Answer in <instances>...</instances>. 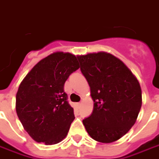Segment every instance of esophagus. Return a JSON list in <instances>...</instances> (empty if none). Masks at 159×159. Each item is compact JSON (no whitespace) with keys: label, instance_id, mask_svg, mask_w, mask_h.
I'll use <instances>...</instances> for the list:
<instances>
[{"label":"esophagus","instance_id":"esophagus-1","mask_svg":"<svg viewBox=\"0 0 159 159\" xmlns=\"http://www.w3.org/2000/svg\"><path fill=\"white\" fill-rule=\"evenodd\" d=\"M76 107H77V108H80V107H81V104H82V103H76Z\"/></svg>","mask_w":159,"mask_h":159}]
</instances>
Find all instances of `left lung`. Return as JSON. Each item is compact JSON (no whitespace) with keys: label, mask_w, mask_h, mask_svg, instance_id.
I'll return each instance as SVG.
<instances>
[{"label":"left lung","mask_w":159,"mask_h":159,"mask_svg":"<svg viewBox=\"0 0 159 159\" xmlns=\"http://www.w3.org/2000/svg\"><path fill=\"white\" fill-rule=\"evenodd\" d=\"M81 71L93 100L91 116L83 123L93 139L116 142L127 133L142 107L138 81L123 62L105 52L78 56Z\"/></svg>","instance_id":"8db88e82"}]
</instances>
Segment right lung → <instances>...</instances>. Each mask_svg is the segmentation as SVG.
<instances>
[{"label": "right lung", "mask_w": 159, "mask_h": 159, "mask_svg": "<svg viewBox=\"0 0 159 159\" xmlns=\"http://www.w3.org/2000/svg\"><path fill=\"white\" fill-rule=\"evenodd\" d=\"M79 67L74 55L53 53L35 65L20 84L17 115L24 130L37 142L56 144L67 135L75 116L64 84Z\"/></svg>", "instance_id": "1"}]
</instances>
